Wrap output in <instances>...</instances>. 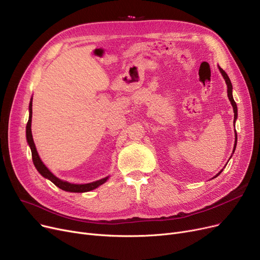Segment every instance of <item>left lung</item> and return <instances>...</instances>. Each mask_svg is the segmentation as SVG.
Returning <instances> with one entry per match:
<instances>
[{
  "label": "left lung",
  "instance_id": "8db88e82",
  "mask_svg": "<svg viewBox=\"0 0 260 260\" xmlns=\"http://www.w3.org/2000/svg\"><path fill=\"white\" fill-rule=\"evenodd\" d=\"M218 69H219V71H220V73H221L222 77H223V79L225 80V83H226V86H228V97H229V100H230V102H231V105H232V107H233V111H234V126H235V122H236L237 117H238V110H237V105H236V103H235L234 97H233V85H232V82H231V80H230V78H229V76H228V74H226L223 70H222L219 66H218ZM236 146H237V133H236V130H235V144H234V149H233L232 155L234 154L235 149H236ZM232 155L230 156V158L232 157ZM228 163H229V162H228ZM228 163H226V164H228ZM223 168H225V166H224ZM223 168H222V169L218 172V174H217L214 178H212V179L217 178V177L221 174L222 170H223Z\"/></svg>",
  "mask_w": 260,
  "mask_h": 260
}]
</instances>
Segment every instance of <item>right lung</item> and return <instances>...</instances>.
Listing matches in <instances>:
<instances>
[{"label": "right lung", "mask_w": 260, "mask_h": 260, "mask_svg": "<svg viewBox=\"0 0 260 260\" xmlns=\"http://www.w3.org/2000/svg\"><path fill=\"white\" fill-rule=\"evenodd\" d=\"M28 111H29V117H28V121L26 125V141L28 146L30 147L31 150V155H32V162L34 165L36 167V169L38 170L39 174L49 180L51 182H53L57 187H59L60 189H62L64 191H70V192H86V191H91L97 187H100L101 185H103L104 183H106L110 176H107L101 180H97L91 183H86V184H74V183H70L68 181L61 180L58 177H56L53 172L49 170L44 163L41 160L38 151H37L36 145L34 143V139H32V134H31V117H32V97L30 98L29 102V107H28Z\"/></svg>", "instance_id": "obj_1"}]
</instances>
